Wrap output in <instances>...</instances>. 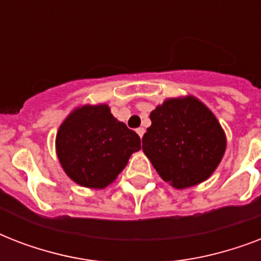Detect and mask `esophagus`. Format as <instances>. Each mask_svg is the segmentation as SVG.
<instances>
[{
	"label": "esophagus",
	"mask_w": 261,
	"mask_h": 261,
	"mask_svg": "<svg viewBox=\"0 0 261 261\" xmlns=\"http://www.w3.org/2000/svg\"><path fill=\"white\" fill-rule=\"evenodd\" d=\"M137 133H138V135L142 138L143 134H145V128L143 127H139V128H137Z\"/></svg>",
	"instance_id": "1"
}]
</instances>
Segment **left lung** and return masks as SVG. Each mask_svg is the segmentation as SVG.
Masks as SVG:
<instances>
[{"instance_id":"obj_1","label":"left lung","mask_w":261,"mask_h":261,"mask_svg":"<svg viewBox=\"0 0 261 261\" xmlns=\"http://www.w3.org/2000/svg\"><path fill=\"white\" fill-rule=\"evenodd\" d=\"M142 150L164 181L182 190L210 177L226 149L222 127L194 96L168 98L151 111Z\"/></svg>"}]
</instances>
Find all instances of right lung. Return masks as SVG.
Here are the masks:
<instances>
[{"label":"right lung","mask_w":261,"mask_h":261,"mask_svg":"<svg viewBox=\"0 0 261 261\" xmlns=\"http://www.w3.org/2000/svg\"><path fill=\"white\" fill-rule=\"evenodd\" d=\"M55 147L63 171L73 181L101 190L141 149V138L115 119L107 104L83 106L63 120Z\"/></svg>","instance_id":"obj_1"}]
</instances>
